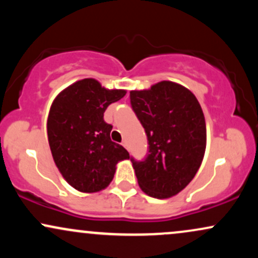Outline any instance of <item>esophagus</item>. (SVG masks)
<instances>
[{"label":"esophagus","instance_id":"1","mask_svg":"<svg viewBox=\"0 0 258 258\" xmlns=\"http://www.w3.org/2000/svg\"><path fill=\"white\" fill-rule=\"evenodd\" d=\"M122 146L125 147V148H127V142H126V141H123V142H122Z\"/></svg>","mask_w":258,"mask_h":258}]
</instances>
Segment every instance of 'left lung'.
I'll list each match as a JSON object with an SVG mask.
<instances>
[{
  "mask_svg": "<svg viewBox=\"0 0 258 258\" xmlns=\"http://www.w3.org/2000/svg\"><path fill=\"white\" fill-rule=\"evenodd\" d=\"M130 99L149 144L144 161L131 159L138 184L152 198L174 197L191 182L205 155L206 122L200 103L172 81L131 91Z\"/></svg>",
  "mask_w": 258,
  "mask_h": 258,
  "instance_id": "left-lung-1",
  "label": "left lung"
}]
</instances>
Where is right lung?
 <instances>
[{
  "label": "right lung",
  "instance_id": "add662e5",
  "mask_svg": "<svg viewBox=\"0 0 258 258\" xmlns=\"http://www.w3.org/2000/svg\"><path fill=\"white\" fill-rule=\"evenodd\" d=\"M126 94L108 90L96 79L68 86L53 100L47 136L55 166L63 178L81 193H97L110 184L116 165L130 154L110 139L105 109Z\"/></svg>",
  "mask_w": 258,
  "mask_h": 258
}]
</instances>
